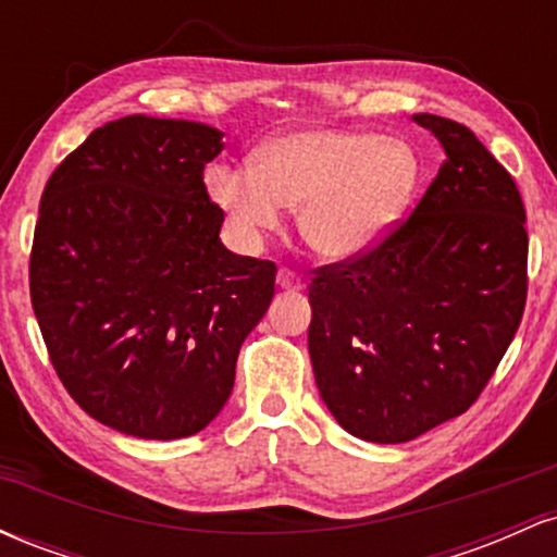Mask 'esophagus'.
<instances>
[{
    "label": "esophagus",
    "mask_w": 557,
    "mask_h": 557,
    "mask_svg": "<svg viewBox=\"0 0 557 557\" xmlns=\"http://www.w3.org/2000/svg\"><path fill=\"white\" fill-rule=\"evenodd\" d=\"M277 285L283 287V290L296 293V290H300V287H304V280H300L293 270H280L277 272Z\"/></svg>",
    "instance_id": "obj_1"
}]
</instances>
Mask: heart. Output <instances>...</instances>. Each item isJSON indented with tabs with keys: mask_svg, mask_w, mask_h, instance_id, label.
Instances as JSON below:
<instances>
[{
	"mask_svg": "<svg viewBox=\"0 0 557 557\" xmlns=\"http://www.w3.org/2000/svg\"><path fill=\"white\" fill-rule=\"evenodd\" d=\"M212 201L248 246L298 207V233L311 251L348 261L372 251L406 209L419 181L408 140L343 127H306L270 140L257 168L216 162L203 175Z\"/></svg>",
	"mask_w": 557,
	"mask_h": 557,
	"instance_id": "b5f03b06",
	"label": "heart"
}]
</instances>
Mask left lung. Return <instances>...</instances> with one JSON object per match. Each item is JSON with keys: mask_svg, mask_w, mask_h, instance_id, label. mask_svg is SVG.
Returning <instances> with one entry per match:
<instances>
[{"mask_svg": "<svg viewBox=\"0 0 557 557\" xmlns=\"http://www.w3.org/2000/svg\"><path fill=\"white\" fill-rule=\"evenodd\" d=\"M445 162L411 216L363 257L317 270L309 356L324 406L367 443L398 445L461 417L527 304V212L469 127L413 114Z\"/></svg>", "mask_w": 557, "mask_h": 557, "instance_id": "8db88e82", "label": "left lung"}]
</instances>
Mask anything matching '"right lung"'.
<instances>
[{
  "instance_id": "obj_1",
  "label": "right lung",
  "mask_w": 557,
  "mask_h": 557,
  "mask_svg": "<svg viewBox=\"0 0 557 557\" xmlns=\"http://www.w3.org/2000/svg\"><path fill=\"white\" fill-rule=\"evenodd\" d=\"M225 133L131 114L96 127L44 188L30 304L62 385L88 417L181 440L222 411L272 261L220 240L203 168Z\"/></svg>"
}]
</instances>
